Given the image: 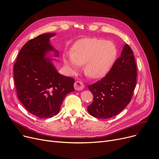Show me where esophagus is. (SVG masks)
I'll return each mask as SVG.
<instances>
[{"instance_id":"1","label":"esophagus","mask_w":159,"mask_h":159,"mask_svg":"<svg viewBox=\"0 0 159 159\" xmlns=\"http://www.w3.org/2000/svg\"><path fill=\"white\" fill-rule=\"evenodd\" d=\"M74 88L75 90H82L83 88H84V85L82 82L80 81H76L74 83Z\"/></svg>"}]
</instances>
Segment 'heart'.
<instances>
[{
	"label": "heart",
	"mask_w": 159,
	"mask_h": 159,
	"mask_svg": "<svg viewBox=\"0 0 159 159\" xmlns=\"http://www.w3.org/2000/svg\"><path fill=\"white\" fill-rule=\"evenodd\" d=\"M118 54L115 44L101 39L78 41L71 53L64 57V62L71 75L77 73L84 66L85 73L93 79H101L110 71Z\"/></svg>",
	"instance_id": "heart-1"
}]
</instances>
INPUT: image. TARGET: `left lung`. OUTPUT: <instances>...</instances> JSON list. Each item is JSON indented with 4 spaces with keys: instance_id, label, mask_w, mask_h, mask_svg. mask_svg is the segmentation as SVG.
I'll use <instances>...</instances> for the list:
<instances>
[{
    "instance_id": "1",
    "label": "left lung",
    "mask_w": 159,
    "mask_h": 159,
    "mask_svg": "<svg viewBox=\"0 0 159 159\" xmlns=\"http://www.w3.org/2000/svg\"><path fill=\"white\" fill-rule=\"evenodd\" d=\"M137 66L133 52L125 44L120 57L101 80L88 89L93 101L88 113L98 119H109L121 112L129 103L137 83Z\"/></svg>"
}]
</instances>
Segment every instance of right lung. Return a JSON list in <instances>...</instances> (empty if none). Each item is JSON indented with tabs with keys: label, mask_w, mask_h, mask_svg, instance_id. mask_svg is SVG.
I'll list each match as a JSON object with an SVG mask.
<instances>
[{
	"label": "right lung",
	"mask_w": 159,
	"mask_h": 159,
	"mask_svg": "<svg viewBox=\"0 0 159 159\" xmlns=\"http://www.w3.org/2000/svg\"><path fill=\"white\" fill-rule=\"evenodd\" d=\"M55 33L39 35L25 44L14 65L15 85L19 99L31 114L41 119L57 115L65 97L75 89L74 79L58 73L49 55L59 52L50 43Z\"/></svg>",
	"instance_id": "right-lung-1"
}]
</instances>
